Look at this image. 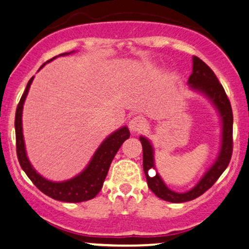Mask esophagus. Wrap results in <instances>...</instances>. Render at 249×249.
<instances>
[{
	"mask_svg": "<svg viewBox=\"0 0 249 249\" xmlns=\"http://www.w3.org/2000/svg\"><path fill=\"white\" fill-rule=\"evenodd\" d=\"M146 127V121L145 118H142V116H136L128 122V128H130L131 132L138 133L142 132V130H145Z\"/></svg>",
	"mask_w": 249,
	"mask_h": 249,
	"instance_id": "1",
	"label": "esophagus"
}]
</instances>
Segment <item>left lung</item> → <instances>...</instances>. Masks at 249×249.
<instances>
[{
  "label": "left lung",
  "mask_w": 249,
  "mask_h": 249,
  "mask_svg": "<svg viewBox=\"0 0 249 249\" xmlns=\"http://www.w3.org/2000/svg\"><path fill=\"white\" fill-rule=\"evenodd\" d=\"M187 84L194 92L206 97L211 104L215 107L216 112L219 113L220 121H221V144H220L218 157L204 173L198 184L187 192L179 193L168 188L158 172L156 173V176H152V173L150 172L152 168L156 170L154 148L152 142L148 141L146 137H139L142 146V168H144L148 187L158 198L170 202L190 201L206 192L227 168L233 151V113L231 103L228 101L224 88L219 83L211 68L196 56H193L192 75L188 78Z\"/></svg>",
  "instance_id": "left-lung-1"
}]
</instances>
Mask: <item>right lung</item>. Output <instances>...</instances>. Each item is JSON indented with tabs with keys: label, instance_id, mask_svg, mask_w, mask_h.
I'll use <instances>...</instances> for the list:
<instances>
[{
	"label": "right lung",
	"instance_id": "right-lung-1",
	"mask_svg": "<svg viewBox=\"0 0 249 249\" xmlns=\"http://www.w3.org/2000/svg\"><path fill=\"white\" fill-rule=\"evenodd\" d=\"M72 53H75V51L61 53L58 56H67ZM56 57L49 59L47 63L55 59ZM44 65L45 63L39 68V70ZM33 81L34 77H31L30 81L28 82L23 95L21 97V101L17 105L15 116L16 151L17 158H18L22 170L27 174L28 178L34 182V185L41 192L47 194L50 198L64 202H82L93 199L99 193V191L102 190L103 182L107 178L111 162L115 158L116 153L121 148L123 142L130 137V131H128L127 126H123L111 133L110 136H107L96 150L95 154L92 156L91 160L89 161L87 167L73 178L64 180V181H51V180L45 179L44 177H42L41 174L37 172L31 165L29 159H28L24 144L23 127H22V111H23L25 98H27Z\"/></svg>",
	"mask_w": 249,
	"mask_h": 249
}]
</instances>
